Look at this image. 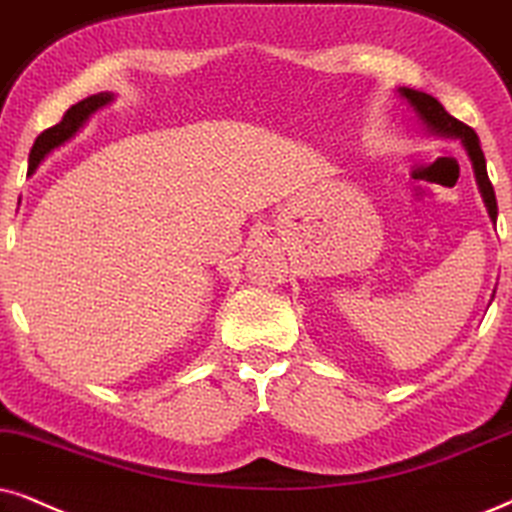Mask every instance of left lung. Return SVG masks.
I'll use <instances>...</instances> for the list:
<instances>
[{"label":"left lung","instance_id":"left-lung-1","mask_svg":"<svg viewBox=\"0 0 512 512\" xmlns=\"http://www.w3.org/2000/svg\"><path fill=\"white\" fill-rule=\"evenodd\" d=\"M399 94L411 103L413 111L418 113V118L425 122V127H428L432 134L463 141L465 151H468V158L472 163V170H475V179H477V186H480L482 200H484V205H487L491 222L496 224V215H498L496 193H494V186H491V181H489L487 160H484L480 139H477L475 129L468 127L461 120H456L454 115L446 113L444 106L435 99V96H430L425 92H416V89H406V87L399 89Z\"/></svg>","mask_w":512,"mask_h":512}]
</instances>
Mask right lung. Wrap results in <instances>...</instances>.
Returning a JSON list of instances; mask_svg holds the SVG:
<instances>
[{"mask_svg":"<svg viewBox=\"0 0 512 512\" xmlns=\"http://www.w3.org/2000/svg\"><path fill=\"white\" fill-rule=\"evenodd\" d=\"M111 101H113L111 92H101V94L87 96V99H82L80 103H75V106H70L58 125L44 129L40 137L35 139V144H32V151H30V158H28V174L35 172L37 165H40L42 160L47 158L51 151H54V148L66 144L70 137H75L77 129H80L89 118H92L99 108L108 106Z\"/></svg>","mask_w":512,"mask_h":512,"instance_id":"right-lung-1","label":"right lung"}]
</instances>
